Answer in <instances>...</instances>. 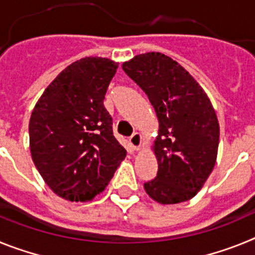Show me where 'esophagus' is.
<instances>
[{
	"mask_svg": "<svg viewBox=\"0 0 255 255\" xmlns=\"http://www.w3.org/2000/svg\"><path fill=\"white\" fill-rule=\"evenodd\" d=\"M130 140V144L132 145V148H134L135 150H139L140 149V144H141V135L139 134V132H134V134L131 135L129 138Z\"/></svg>",
	"mask_w": 255,
	"mask_h": 255,
	"instance_id": "obj_1",
	"label": "esophagus"
}]
</instances>
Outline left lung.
Here are the masks:
<instances>
[{
	"mask_svg": "<svg viewBox=\"0 0 255 255\" xmlns=\"http://www.w3.org/2000/svg\"><path fill=\"white\" fill-rule=\"evenodd\" d=\"M123 69L147 94L159 121L158 172L144 189L161 204L191 199L217 158L220 125L211 101L181 65L159 52L135 56Z\"/></svg>",
	"mask_w": 255,
	"mask_h": 255,
	"instance_id": "left-lung-1",
	"label": "left lung"
}]
</instances>
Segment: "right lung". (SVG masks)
Listing matches in <instances>:
<instances>
[{"mask_svg": "<svg viewBox=\"0 0 255 255\" xmlns=\"http://www.w3.org/2000/svg\"><path fill=\"white\" fill-rule=\"evenodd\" d=\"M119 64L85 57L60 73L31 112V158L53 193L71 202L105 190L126 150L103 106Z\"/></svg>", "mask_w": 255, "mask_h": 255, "instance_id": "obj_1", "label": "right lung"}]
</instances>
